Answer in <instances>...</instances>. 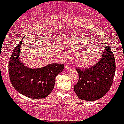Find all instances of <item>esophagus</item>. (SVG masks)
Masks as SVG:
<instances>
[{"mask_svg": "<svg viewBox=\"0 0 124 124\" xmlns=\"http://www.w3.org/2000/svg\"><path fill=\"white\" fill-rule=\"evenodd\" d=\"M65 68H66V69H69V70L71 69L70 66L69 65H65Z\"/></svg>", "mask_w": 124, "mask_h": 124, "instance_id": "obj_1", "label": "esophagus"}]
</instances>
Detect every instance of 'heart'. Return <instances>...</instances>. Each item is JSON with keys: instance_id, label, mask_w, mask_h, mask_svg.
<instances>
[{"instance_id": "1", "label": "heart", "mask_w": 124, "mask_h": 124, "mask_svg": "<svg viewBox=\"0 0 124 124\" xmlns=\"http://www.w3.org/2000/svg\"><path fill=\"white\" fill-rule=\"evenodd\" d=\"M91 39L81 37L74 43L76 50H80L75 56V62L77 65L81 67L92 66L99 60L100 51L92 48L91 46Z\"/></svg>"}]
</instances>
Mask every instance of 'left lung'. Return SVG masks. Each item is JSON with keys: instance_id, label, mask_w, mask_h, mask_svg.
<instances>
[{"instance_id": "left-lung-1", "label": "left lung", "mask_w": 124, "mask_h": 124, "mask_svg": "<svg viewBox=\"0 0 124 124\" xmlns=\"http://www.w3.org/2000/svg\"><path fill=\"white\" fill-rule=\"evenodd\" d=\"M101 59L89 68H76L78 81L74 85V91L79 99L94 101L103 97L109 91L116 72L114 54L110 46H106Z\"/></svg>"}]
</instances>
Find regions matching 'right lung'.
Segmentation results:
<instances>
[{"label": "right lung", "mask_w": 124, "mask_h": 124, "mask_svg": "<svg viewBox=\"0 0 124 124\" xmlns=\"http://www.w3.org/2000/svg\"><path fill=\"white\" fill-rule=\"evenodd\" d=\"M22 41L14 48L8 63L11 84L18 92L32 99L47 97L53 90L55 77L63 70L62 63H51L39 69H31L21 62Z\"/></svg>", "instance_id": "add662e5"}]
</instances>
